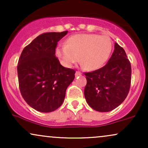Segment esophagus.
Segmentation results:
<instances>
[{"label": "esophagus", "instance_id": "1", "mask_svg": "<svg viewBox=\"0 0 148 148\" xmlns=\"http://www.w3.org/2000/svg\"><path fill=\"white\" fill-rule=\"evenodd\" d=\"M76 76H81V73L79 72V71H76V74H75Z\"/></svg>", "mask_w": 148, "mask_h": 148}]
</instances>
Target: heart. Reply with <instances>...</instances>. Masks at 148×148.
<instances>
[{"instance_id": "1", "label": "heart", "mask_w": 148, "mask_h": 148, "mask_svg": "<svg viewBox=\"0 0 148 148\" xmlns=\"http://www.w3.org/2000/svg\"><path fill=\"white\" fill-rule=\"evenodd\" d=\"M112 47L111 38L108 36L78 34L69 37L66 45L58 46L56 53L64 67H72L80 60L88 69L95 70L108 60Z\"/></svg>"}]
</instances>
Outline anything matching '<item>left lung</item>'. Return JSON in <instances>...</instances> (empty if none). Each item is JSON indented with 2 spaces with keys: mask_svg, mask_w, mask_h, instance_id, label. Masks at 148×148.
<instances>
[{
  "mask_svg": "<svg viewBox=\"0 0 148 148\" xmlns=\"http://www.w3.org/2000/svg\"><path fill=\"white\" fill-rule=\"evenodd\" d=\"M87 84L84 89L86 101L92 109L108 112L126 99L132 79L131 63L123 47L115 43V49L106 64L86 72Z\"/></svg>",
  "mask_w": 148,
  "mask_h": 148,
  "instance_id": "left-lung-1",
  "label": "left lung"
}]
</instances>
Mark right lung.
<instances>
[{
	"mask_svg": "<svg viewBox=\"0 0 148 148\" xmlns=\"http://www.w3.org/2000/svg\"><path fill=\"white\" fill-rule=\"evenodd\" d=\"M67 30L45 33L22 51L17 64L18 86L26 103L37 111L49 113L63 103L75 70L62 66L56 49Z\"/></svg>",
	"mask_w": 148,
	"mask_h": 148,
	"instance_id": "obj_1",
	"label": "right lung"
}]
</instances>
